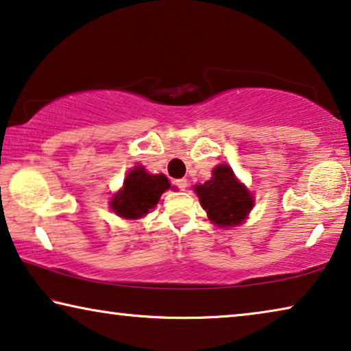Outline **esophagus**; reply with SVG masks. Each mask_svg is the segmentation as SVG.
I'll use <instances>...</instances> for the list:
<instances>
[{
  "instance_id": "esophagus-1",
  "label": "esophagus",
  "mask_w": 351,
  "mask_h": 351,
  "mask_svg": "<svg viewBox=\"0 0 351 351\" xmlns=\"http://www.w3.org/2000/svg\"><path fill=\"white\" fill-rule=\"evenodd\" d=\"M173 184L178 187V189L180 191H184L186 187H187V180H176Z\"/></svg>"
}]
</instances>
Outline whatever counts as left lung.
<instances>
[{
  "instance_id": "left-lung-1",
  "label": "left lung",
  "mask_w": 351,
  "mask_h": 351,
  "mask_svg": "<svg viewBox=\"0 0 351 351\" xmlns=\"http://www.w3.org/2000/svg\"><path fill=\"white\" fill-rule=\"evenodd\" d=\"M193 191L200 198L209 221L217 227L239 226L254 206V197L227 164L217 165L211 180L197 184Z\"/></svg>"
}]
</instances>
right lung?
<instances>
[{
  "label": "right lung",
  "instance_id": "obj_1",
  "mask_svg": "<svg viewBox=\"0 0 351 351\" xmlns=\"http://www.w3.org/2000/svg\"><path fill=\"white\" fill-rule=\"evenodd\" d=\"M170 187L165 175H149L142 165L134 167L123 182V189L114 193L110 206L119 217L140 219L158 205L162 193Z\"/></svg>",
  "mask_w": 351,
  "mask_h": 351
}]
</instances>
